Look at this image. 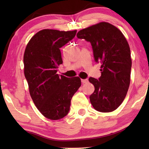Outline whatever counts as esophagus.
I'll list each match as a JSON object with an SVG mask.
<instances>
[{
	"mask_svg": "<svg viewBox=\"0 0 149 149\" xmlns=\"http://www.w3.org/2000/svg\"><path fill=\"white\" fill-rule=\"evenodd\" d=\"M81 82L83 84H87L88 82V79H81Z\"/></svg>",
	"mask_w": 149,
	"mask_h": 149,
	"instance_id": "34e87169",
	"label": "esophagus"
}]
</instances>
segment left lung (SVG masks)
<instances>
[{"instance_id": "obj_1", "label": "left lung", "mask_w": 149, "mask_h": 149, "mask_svg": "<svg viewBox=\"0 0 149 149\" xmlns=\"http://www.w3.org/2000/svg\"><path fill=\"white\" fill-rule=\"evenodd\" d=\"M77 37L90 42L95 61L101 64V76L89 79L95 86L91 103L99 112H112L122 104L130 87L132 59L127 40L107 22L80 30Z\"/></svg>"}]
</instances>
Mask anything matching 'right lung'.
Listing matches in <instances>:
<instances>
[{
	"instance_id": "obj_1",
	"label": "right lung",
	"mask_w": 149,
	"mask_h": 149,
	"mask_svg": "<svg viewBox=\"0 0 149 149\" xmlns=\"http://www.w3.org/2000/svg\"><path fill=\"white\" fill-rule=\"evenodd\" d=\"M76 32L41 30L25 50L24 74L30 95L37 109L50 120L62 119L68 114L72 98L81 84L79 77L56 74L62 64L60 49L74 39Z\"/></svg>"
}]
</instances>
